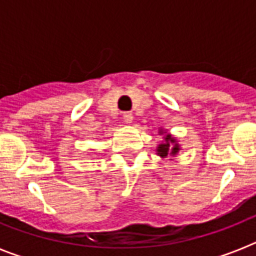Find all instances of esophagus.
Returning <instances> with one entry per match:
<instances>
[{
  "label": "esophagus",
  "mask_w": 256,
  "mask_h": 256,
  "mask_svg": "<svg viewBox=\"0 0 256 256\" xmlns=\"http://www.w3.org/2000/svg\"><path fill=\"white\" fill-rule=\"evenodd\" d=\"M124 122H126V124H132V118H134V116H132V114L130 112H124Z\"/></svg>",
  "instance_id": "1"
}]
</instances>
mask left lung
Returning a JSON list of instances; mask_svg holds the SVG:
<instances>
[{"label": "left lung", "mask_w": 256, "mask_h": 256, "mask_svg": "<svg viewBox=\"0 0 256 256\" xmlns=\"http://www.w3.org/2000/svg\"><path fill=\"white\" fill-rule=\"evenodd\" d=\"M164 144H160V148H158V154H160V156H168V154H176L178 152V146L175 144L174 148H171V144H174V138H171V136H164Z\"/></svg>", "instance_id": "1"}]
</instances>
